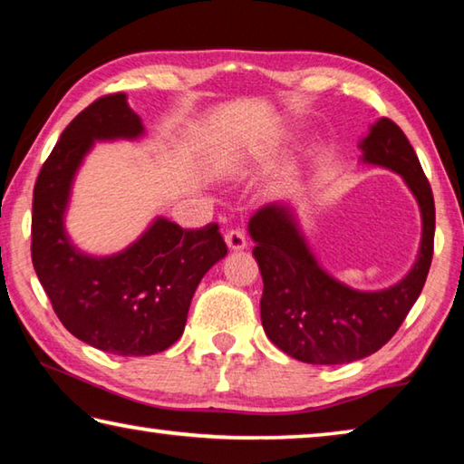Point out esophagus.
<instances>
[{"mask_svg": "<svg viewBox=\"0 0 464 464\" xmlns=\"http://www.w3.org/2000/svg\"><path fill=\"white\" fill-rule=\"evenodd\" d=\"M225 241H227V246H229V249H233V251H239V249H246V247H247L246 233L239 231V229L227 231Z\"/></svg>", "mask_w": 464, "mask_h": 464, "instance_id": "obj_1", "label": "esophagus"}]
</instances>
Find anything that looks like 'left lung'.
I'll return each mask as SVG.
<instances>
[{
	"label": "left lung",
	"mask_w": 464,
	"mask_h": 464,
	"mask_svg": "<svg viewBox=\"0 0 464 464\" xmlns=\"http://www.w3.org/2000/svg\"><path fill=\"white\" fill-rule=\"evenodd\" d=\"M360 149L362 161L397 171L421 210L418 260L397 285L364 293L329 276L311 254L288 207L268 204L247 225L264 280V332L282 352L307 364H345L381 350L418 301L434 256V194L405 132L381 119Z\"/></svg>",
	"instance_id": "8db88e82"
}]
</instances>
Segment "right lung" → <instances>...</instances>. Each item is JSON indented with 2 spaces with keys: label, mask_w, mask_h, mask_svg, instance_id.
<instances>
[{
  "label": "right lung",
  "mask_w": 464,
  "mask_h": 464,
  "mask_svg": "<svg viewBox=\"0 0 464 464\" xmlns=\"http://www.w3.org/2000/svg\"><path fill=\"white\" fill-rule=\"evenodd\" d=\"M143 122L124 93H110L67 124L43 163L33 198V264L61 324L77 340L119 356H151L184 334L194 290L227 256L218 225L157 218L121 254L93 257L63 225L73 178L93 140L137 139Z\"/></svg>",
  "instance_id": "add662e5"
}]
</instances>
